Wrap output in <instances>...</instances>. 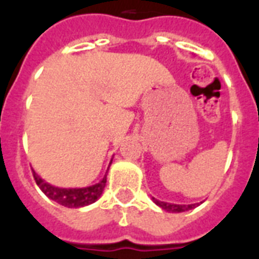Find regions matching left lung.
Listing matches in <instances>:
<instances>
[{
    "label": "left lung",
    "instance_id": "1",
    "mask_svg": "<svg viewBox=\"0 0 259 259\" xmlns=\"http://www.w3.org/2000/svg\"><path fill=\"white\" fill-rule=\"evenodd\" d=\"M153 201L158 205V207H161L162 209H165V211H168V212H184V211H188V209L195 208V205H196V204H189V205L172 204V203L160 201V200H157V199H154V197H153Z\"/></svg>",
    "mask_w": 259,
    "mask_h": 259
}]
</instances>
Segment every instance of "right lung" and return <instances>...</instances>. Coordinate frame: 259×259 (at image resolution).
Here are the masks:
<instances>
[{
	"label": "right lung",
	"instance_id": "1",
	"mask_svg": "<svg viewBox=\"0 0 259 259\" xmlns=\"http://www.w3.org/2000/svg\"><path fill=\"white\" fill-rule=\"evenodd\" d=\"M33 179L38 185V188L41 189L47 196L68 208H79V207H84L97 201L106 185V175L98 184L86 187V188H58L46 183L41 177L37 176V173L34 170Z\"/></svg>",
	"mask_w": 259,
	"mask_h": 259
}]
</instances>
